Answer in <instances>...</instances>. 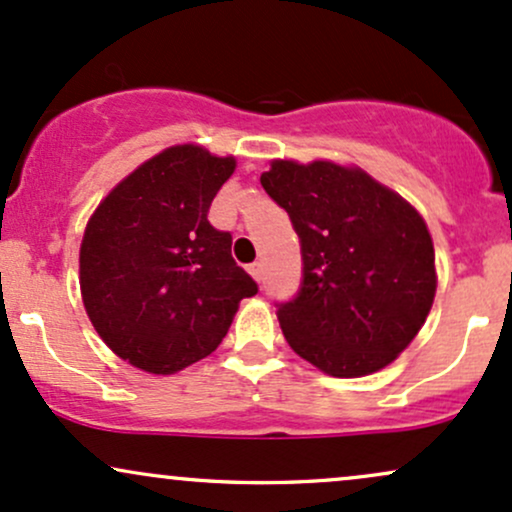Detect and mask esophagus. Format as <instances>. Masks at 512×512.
I'll return each mask as SVG.
<instances>
[{
	"label": "esophagus",
	"instance_id": "obj_1",
	"mask_svg": "<svg viewBox=\"0 0 512 512\" xmlns=\"http://www.w3.org/2000/svg\"><path fill=\"white\" fill-rule=\"evenodd\" d=\"M248 272H250V276L255 281H262V274H264V269H262V262H252L250 267H248Z\"/></svg>",
	"mask_w": 512,
	"mask_h": 512
}]
</instances>
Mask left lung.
I'll return each mask as SVG.
<instances>
[{"mask_svg": "<svg viewBox=\"0 0 512 512\" xmlns=\"http://www.w3.org/2000/svg\"><path fill=\"white\" fill-rule=\"evenodd\" d=\"M260 182L301 238V293L276 313L286 342L332 378L390 366L436 298L424 216L363 168L325 158H274Z\"/></svg>", "mask_w": 512, "mask_h": 512, "instance_id": "8db88e82", "label": "left lung"}]
</instances>
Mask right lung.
Listing matches in <instances>:
<instances>
[{
    "mask_svg": "<svg viewBox=\"0 0 512 512\" xmlns=\"http://www.w3.org/2000/svg\"><path fill=\"white\" fill-rule=\"evenodd\" d=\"M236 156L158 151L101 199L79 248L81 301L108 349L154 375L202 361L257 284L207 214Z\"/></svg>",
    "mask_w": 512,
    "mask_h": 512,
    "instance_id": "right-lung-1",
    "label": "right lung"
}]
</instances>
